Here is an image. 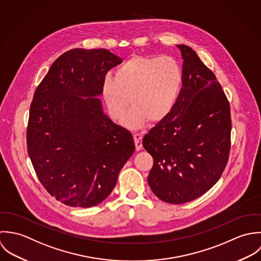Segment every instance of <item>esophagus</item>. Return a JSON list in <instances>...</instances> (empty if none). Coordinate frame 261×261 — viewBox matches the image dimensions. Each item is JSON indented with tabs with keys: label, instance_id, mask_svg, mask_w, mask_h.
<instances>
[{
	"label": "esophagus",
	"instance_id": "34e87169",
	"mask_svg": "<svg viewBox=\"0 0 261 261\" xmlns=\"http://www.w3.org/2000/svg\"><path fill=\"white\" fill-rule=\"evenodd\" d=\"M133 137H134L136 150H140L142 148V135L139 133H134Z\"/></svg>",
	"mask_w": 261,
	"mask_h": 261
}]
</instances>
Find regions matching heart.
Masks as SVG:
<instances>
[{
	"label": "heart",
	"instance_id": "1",
	"mask_svg": "<svg viewBox=\"0 0 261 261\" xmlns=\"http://www.w3.org/2000/svg\"><path fill=\"white\" fill-rule=\"evenodd\" d=\"M182 84V68L174 57L133 55L116 69L115 77H105L103 96L109 113L119 122L125 120L132 103L125 124L139 128L147 120L157 123L171 113Z\"/></svg>",
	"mask_w": 261,
	"mask_h": 261
}]
</instances>
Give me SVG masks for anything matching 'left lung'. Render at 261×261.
Segmentation results:
<instances>
[{
    "label": "left lung",
    "mask_w": 261,
    "mask_h": 261,
    "mask_svg": "<svg viewBox=\"0 0 261 261\" xmlns=\"http://www.w3.org/2000/svg\"><path fill=\"white\" fill-rule=\"evenodd\" d=\"M184 59V84L171 113L143 138L153 157L148 185L168 204L191 202L219 180L231 147L229 101L213 71L187 45H177Z\"/></svg>",
    "instance_id": "1"
}]
</instances>
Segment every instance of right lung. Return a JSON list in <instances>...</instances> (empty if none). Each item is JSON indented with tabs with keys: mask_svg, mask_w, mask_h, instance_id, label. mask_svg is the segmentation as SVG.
Listing matches in <instances>:
<instances>
[{
	"mask_svg": "<svg viewBox=\"0 0 261 261\" xmlns=\"http://www.w3.org/2000/svg\"><path fill=\"white\" fill-rule=\"evenodd\" d=\"M122 59L108 49L61 54L30 106L27 150L38 179L57 201L89 208L112 193L135 150L132 134L105 115L96 98Z\"/></svg>",
	"mask_w": 261,
	"mask_h": 261,
	"instance_id": "obj_1",
	"label": "right lung"
}]
</instances>
